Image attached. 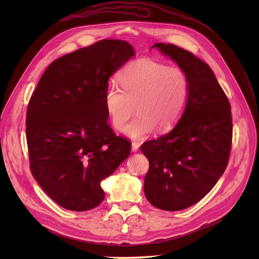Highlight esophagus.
Returning <instances> with one entry per match:
<instances>
[{
	"label": "esophagus",
	"instance_id": "esophagus-1",
	"mask_svg": "<svg viewBox=\"0 0 259 259\" xmlns=\"http://www.w3.org/2000/svg\"><path fill=\"white\" fill-rule=\"evenodd\" d=\"M139 148H140V144L137 142H133L131 144V151L132 152H138L139 151Z\"/></svg>",
	"mask_w": 259,
	"mask_h": 259
}]
</instances>
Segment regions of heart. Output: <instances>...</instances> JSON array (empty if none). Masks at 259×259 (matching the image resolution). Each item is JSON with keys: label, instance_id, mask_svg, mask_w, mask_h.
Here are the masks:
<instances>
[{"label": "heart", "instance_id": "b5f03b06", "mask_svg": "<svg viewBox=\"0 0 259 259\" xmlns=\"http://www.w3.org/2000/svg\"><path fill=\"white\" fill-rule=\"evenodd\" d=\"M119 86L109 84L104 93V105L112 126L122 131L132 112L138 115L125 133L142 140L157 127L171 130L182 118L190 98V80L180 67L149 59L129 63L118 74Z\"/></svg>", "mask_w": 259, "mask_h": 259}]
</instances>
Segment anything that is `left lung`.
I'll list each match as a JSON object with an SVG mask.
<instances>
[{"mask_svg":"<svg viewBox=\"0 0 259 259\" xmlns=\"http://www.w3.org/2000/svg\"><path fill=\"white\" fill-rule=\"evenodd\" d=\"M152 48L187 73L190 98L175 127L141 147L149 160L144 191L154 207L180 211L205 197L227 168L232 144L231 106L211 68L193 53L164 43Z\"/></svg>","mask_w":259,"mask_h":259,"instance_id":"8db88e82","label":"left lung"}]
</instances>
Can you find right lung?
<instances>
[{
	"mask_svg": "<svg viewBox=\"0 0 259 259\" xmlns=\"http://www.w3.org/2000/svg\"><path fill=\"white\" fill-rule=\"evenodd\" d=\"M135 56L125 40L102 39L52 62L26 117L30 169L45 193L67 210L98 207L101 183L130 154L109 127L104 93L110 76Z\"/></svg>",
	"mask_w": 259,
	"mask_h": 259,
	"instance_id": "right-lung-1",
	"label": "right lung"
}]
</instances>
